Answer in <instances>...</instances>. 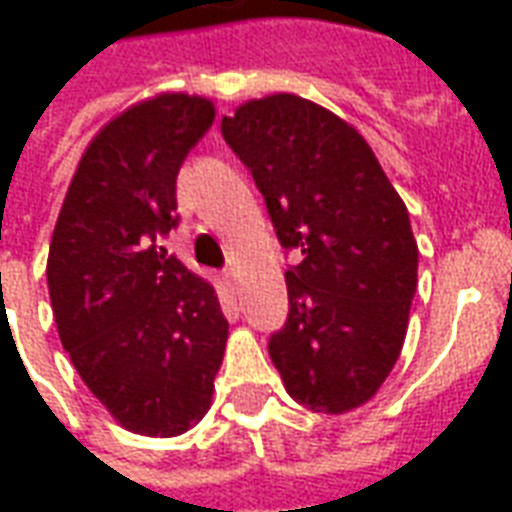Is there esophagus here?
Instances as JSON below:
<instances>
[{"instance_id":"esophagus-1","label":"esophagus","mask_w":512,"mask_h":512,"mask_svg":"<svg viewBox=\"0 0 512 512\" xmlns=\"http://www.w3.org/2000/svg\"><path fill=\"white\" fill-rule=\"evenodd\" d=\"M222 279H224V285H227V288L235 290V271H233V268H224Z\"/></svg>"}]
</instances>
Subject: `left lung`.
Masks as SVG:
<instances>
[{
  "instance_id": "obj_1",
  "label": "left lung",
  "mask_w": 512,
  "mask_h": 512,
  "mask_svg": "<svg viewBox=\"0 0 512 512\" xmlns=\"http://www.w3.org/2000/svg\"><path fill=\"white\" fill-rule=\"evenodd\" d=\"M222 136L299 257L288 321L268 340L288 395L326 414L362 406L395 367L417 290L406 205L365 136L307 98L246 101Z\"/></svg>"
}]
</instances>
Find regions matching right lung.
Returning <instances> with one entry per match:
<instances>
[{
	"label": "right lung",
	"instance_id": "obj_1",
	"mask_svg": "<svg viewBox=\"0 0 512 512\" xmlns=\"http://www.w3.org/2000/svg\"><path fill=\"white\" fill-rule=\"evenodd\" d=\"M208 98L164 93L106 123L76 167L49 246L62 348L126 430L180 436L211 408L227 318L216 290L167 255L175 180L213 123Z\"/></svg>",
	"mask_w": 512,
	"mask_h": 512
}]
</instances>
